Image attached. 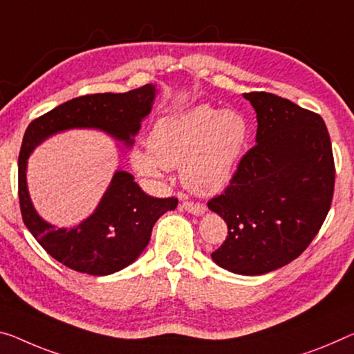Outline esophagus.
I'll return each mask as SVG.
<instances>
[{
  "label": "esophagus",
  "mask_w": 354,
  "mask_h": 354,
  "mask_svg": "<svg viewBox=\"0 0 354 354\" xmlns=\"http://www.w3.org/2000/svg\"><path fill=\"white\" fill-rule=\"evenodd\" d=\"M182 207L189 212V214L193 215H203L205 212V205L201 204V203H193V201H183Z\"/></svg>",
  "instance_id": "1"
}]
</instances>
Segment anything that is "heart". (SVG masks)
<instances>
[{"label":"heart","mask_w":354,"mask_h":354,"mask_svg":"<svg viewBox=\"0 0 354 354\" xmlns=\"http://www.w3.org/2000/svg\"><path fill=\"white\" fill-rule=\"evenodd\" d=\"M247 138L242 113L201 104L156 122L149 147H136L129 158L136 172L150 178L180 166L183 183L192 192L209 194L230 183Z\"/></svg>","instance_id":"b5f03b06"}]
</instances>
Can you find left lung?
<instances>
[{"mask_svg":"<svg viewBox=\"0 0 354 354\" xmlns=\"http://www.w3.org/2000/svg\"><path fill=\"white\" fill-rule=\"evenodd\" d=\"M243 97L257 111V144L225 193L207 203L227 225L212 259L234 274L261 275L291 263L317 236L333 203L335 166L318 113L266 91Z\"/></svg>","mask_w":354,"mask_h":354,"instance_id":"obj_1","label":"left lung"}]
</instances>
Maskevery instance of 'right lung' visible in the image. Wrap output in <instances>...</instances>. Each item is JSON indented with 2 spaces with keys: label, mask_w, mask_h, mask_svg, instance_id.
I'll list each match as a JSON object with an SVG mask.
<instances>
[{
  "label": "right lung",
  "mask_w": 354,
  "mask_h": 354,
  "mask_svg": "<svg viewBox=\"0 0 354 354\" xmlns=\"http://www.w3.org/2000/svg\"><path fill=\"white\" fill-rule=\"evenodd\" d=\"M155 86L127 93L74 97L37 117L26 128L19 156V201L25 226L39 245L66 268L90 275H109L134 263L150 242L151 227L177 198H153L142 192L131 174L117 171L100 205L80 225L66 230L41 218L26 188V160L48 136L73 128H97L124 144H133L142 118L151 111Z\"/></svg>",
  "instance_id": "1"
}]
</instances>
